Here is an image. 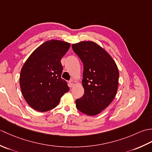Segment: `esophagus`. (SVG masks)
Here are the masks:
<instances>
[{"mask_svg": "<svg viewBox=\"0 0 152 152\" xmlns=\"http://www.w3.org/2000/svg\"><path fill=\"white\" fill-rule=\"evenodd\" d=\"M69 86L70 87V88H72V87H73V86L74 84V82L72 80H71L69 82Z\"/></svg>", "mask_w": 152, "mask_h": 152, "instance_id": "34e87169", "label": "esophagus"}]
</instances>
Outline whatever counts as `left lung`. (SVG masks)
<instances>
[{"mask_svg":"<svg viewBox=\"0 0 152 152\" xmlns=\"http://www.w3.org/2000/svg\"><path fill=\"white\" fill-rule=\"evenodd\" d=\"M72 48L83 64L84 94L76 99V106L85 114L97 115L110 104L117 93V65L112 57L93 42H80L72 44Z\"/></svg>","mask_w":152,"mask_h":152,"instance_id":"obj_1","label":"left lung"}]
</instances>
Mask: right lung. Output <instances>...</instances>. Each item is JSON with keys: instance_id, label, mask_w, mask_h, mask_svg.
<instances>
[{"instance_id": "add662e5", "label": "right lung", "mask_w": 152, "mask_h": 152, "mask_svg": "<svg viewBox=\"0 0 152 152\" xmlns=\"http://www.w3.org/2000/svg\"><path fill=\"white\" fill-rule=\"evenodd\" d=\"M70 45L56 40L46 41L35 50L23 66L19 84L25 101L38 112H46L59 103L69 88L61 78V60Z\"/></svg>"}]
</instances>
